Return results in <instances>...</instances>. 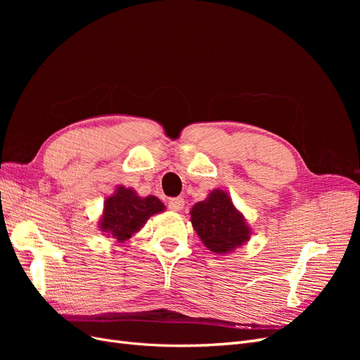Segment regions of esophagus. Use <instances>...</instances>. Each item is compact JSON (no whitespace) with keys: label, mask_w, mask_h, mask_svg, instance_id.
I'll return each instance as SVG.
<instances>
[{"label":"esophagus","mask_w":360,"mask_h":360,"mask_svg":"<svg viewBox=\"0 0 360 360\" xmlns=\"http://www.w3.org/2000/svg\"><path fill=\"white\" fill-rule=\"evenodd\" d=\"M167 205H168V209L172 210V212H180L183 209V205H184V200L181 197L171 198V200H168Z\"/></svg>","instance_id":"1"}]
</instances>
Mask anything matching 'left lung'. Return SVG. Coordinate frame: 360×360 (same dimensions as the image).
Listing matches in <instances>:
<instances>
[{"mask_svg":"<svg viewBox=\"0 0 360 360\" xmlns=\"http://www.w3.org/2000/svg\"><path fill=\"white\" fill-rule=\"evenodd\" d=\"M191 222L204 245L216 254L230 252L249 240V228L230 197L213 191L205 201L193 205Z\"/></svg>","mask_w":360,"mask_h":360,"instance_id":"obj_1","label":"left lung"}]
</instances>
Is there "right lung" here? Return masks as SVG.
<instances>
[{"instance_id": "obj_1", "label": "right lung", "mask_w": 360, "mask_h": 360, "mask_svg": "<svg viewBox=\"0 0 360 360\" xmlns=\"http://www.w3.org/2000/svg\"><path fill=\"white\" fill-rule=\"evenodd\" d=\"M165 209L156 197L139 198L132 189L120 186L115 195L105 201L101 230L111 234L118 242H124L141 230L151 214Z\"/></svg>"}]
</instances>
